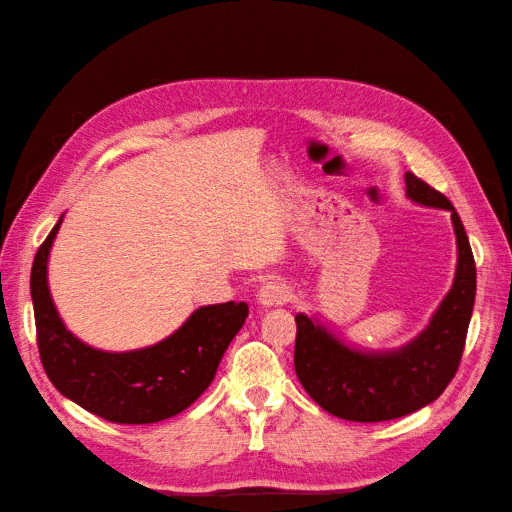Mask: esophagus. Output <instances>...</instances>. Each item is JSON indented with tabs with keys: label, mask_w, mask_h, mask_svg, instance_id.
Masks as SVG:
<instances>
[{
	"label": "esophagus",
	"mask_w": 512,
	"mask_h": 512,
	"mask_svg": "<svg viewBox=\"0 0 512 512\" xmlns=\"http://www.w3.org/2000/svg\"><path fill=\"white\" fill-rule=\"evenodd\" d=\"M290 297H292V290L286 281L273 279V281H266V284L259 288L257 303L262 308H275V306H284Z\"/></svg>",
	"instance_id": "34e87169"
}]
</instances>
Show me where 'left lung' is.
<instances>
[{"label": "left lung", "instance_id": "1", "mask_svg": "<svg viewBox=\"0 0 512 512\" xmlns=\"http://www.w3.org/2000/svg\"><path fill=\"white\" fill-rule=\"evenodd\" d=\"M407 198L451 213L458 262L451 290L411 341L391 350H363L328 323L299 312L295 372L310 398L336 418L383 422L436 400L458 372L475 303V262L469 237L451 202L405 173Z\"/></svg>", "mask_w": 512, "mask_h": 512}]
</instances>
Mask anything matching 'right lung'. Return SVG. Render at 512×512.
<instances>
[{
    "label": "right lung",
    "mask_w": 512,
    "mask_h": 512,
    "mask_svg": "<svg viewBox=\"0 0 512 512\" xmlns=\"http://www.w3.org/2000/svg\"><path fill=\"white\" fill-rule=\"evenodd\" d=\"M54 224L35 255L30 297L43 369L65 398L118 424H151L191 407L215 378L226 347L248 317L246 303H215L191 312L180 328L149 347L105 352L74 336L48 286Z\"/></svg>",
    "instance_id": "obj_1"
}]
</instances>
